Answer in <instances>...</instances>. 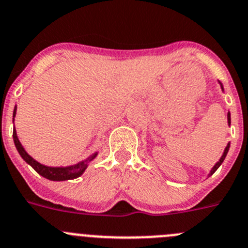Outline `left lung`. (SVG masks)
<instances>
[{"label": "left lung", "instance_id": "left-lung-1", "mask_svg": "<svg viewBox=\"0 0 248 248\" xmlns=\"http://www.w3.org/2000/svg\"><path fill=\"white\" fill-rule=\"evenodd\" d=\"M221 88H222V86H221ZM228 123H229V125H230V123H231V118H230V113H228ZM229 147H230V144H228V146L225 147V151H224V154H222V156H221V158H220L219 161H217V165L214 166V167H213L212 169V171H210V176H212L213 173H214L215 171H217V169H219L220 167V165H221L222 162H224V160H225V157H226V155H228V151H229Z\"/></svg>", "mask_w": 248, "mask_h": 248}]
</instances>
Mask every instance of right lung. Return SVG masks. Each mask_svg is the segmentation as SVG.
<instances>
[{"mask_svg":"<svg viewBox=\"0 0 248 248\" xmlns=\"http://www.w3.org/2000/svg\"><path fill=\"white\" fill-rule=\"evenodd\" d=\"M16 109H17V107H15V110H13V118H15L16 115ZM13 141H15L16 147H17L18 152H19V155L22 156V158H23L28 165H31L40 176L45 177V178L50 179V181H67V179L77 178V177L81 176V174L85 172V170L87 169L88 162L92 161L93 158L97 156V154H94V155L90 156L87 160L81 161V162H78L77 165L74 166H67V167H49V166H44L42 165V163H39L38 161H35L33 157H31V156L27 154V151L23 149L22 144H20L19 140H18L16 129L13 130Z\"/></svg>","mask_w":248,"mask_h":248,"instance_id":"obj_1","label":"right lung"}]
</instances>
